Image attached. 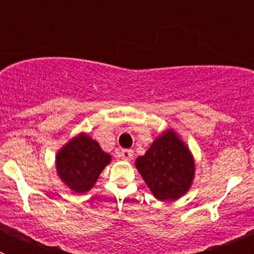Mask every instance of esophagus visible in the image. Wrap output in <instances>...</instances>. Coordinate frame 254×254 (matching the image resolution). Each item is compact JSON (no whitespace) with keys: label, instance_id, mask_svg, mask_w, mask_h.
Instances as JSON below:
<instances>
[{"label":"esophagus","instance_id":"esophagus-1","mask_svg":"<svg viewBox=\"0 0 254 254\" xmlns=\"http://www.w3.org/2000/svg\"><path fill=\"white\" fill-rule=\"evenodd\" d=\"M118 156L123 160H131L133 158V151L132 150H122V151L118 152Z\"/></svg>","mask_w":254,"mask_h":254}]
</instances>
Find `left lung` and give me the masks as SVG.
<instances>
[{
    "mask_svg": "<svg viewBox=\"0 0 254 254\" xmlns=\"http://www.w3.org/2000/svg\"><path fill=\"white\" fill-rule=\"evenodd\" d=\"M136 168L159 201L181 198L194 178L193 156L173 129L163 132L145 155L136 159Z\"/></svg>",
    "mask_w": 254,
    "mask_h": 254,
    "instance_id": "8db88e82",
    "label": "left lung"
}]
</instances>
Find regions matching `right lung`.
<instances>
[{
	"mask_svg": "<svg viewBox=\"0 0 254 254\" xmlns=\"http://www.w3.org/2000/svg\"><path fill=\"white\" fill-rule=\"evenodd\" d=\"M112 156L104 152L98 141L86 133L69 140L56 156L57 174L76 193H85L94 187Z\"/></svg>",
	"mask_w": 254,
	"mask_h": 254,
	"instance_id": "1",
	"label": "right lung"
}]
</instances>
